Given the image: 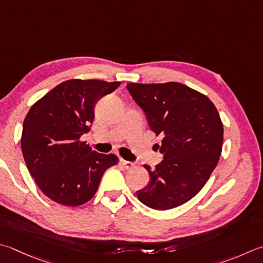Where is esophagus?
Returning a JSON list of instances; mask_svg holds the SVG:
<instances>
[{
	"label": "esophagus",
	"mask_w": 263,
	"mask_h": 263,
	"mask_svg": "<svg viewBox=\"0 0 263 263\" xmlns=\"http://www.w3.org/2000/svg\"><path fill=\"white\" fill-rule=\"evenodd\" d=\"M120 163H121L122 165L124 166L125 168H131V167L135 166V163L130 162V161H125V159H120Z\"/></svg>",
	"instance_id": "esophagus-1"
}]
</instances>
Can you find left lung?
<instances>
[{"label": "left lung", "instance_id": "8db88e82", "mask_svg": "<svg viewBox=\"0 0 263 263\" xmlns=\"http://www.w3.org/2000/svg\"><path fill=\"white\" fill-rule=\"evenodd\" d=\"M126 89L152 131L162 137L157 149L163 161L154 168L143 165L151 180L137 197L154 210L177 208L204 187L219 162L223 141L219 112L206 96L177 82L128 83Z\"/></svg>", "mask_w": 263, "mask_h": 263}]
</instances>
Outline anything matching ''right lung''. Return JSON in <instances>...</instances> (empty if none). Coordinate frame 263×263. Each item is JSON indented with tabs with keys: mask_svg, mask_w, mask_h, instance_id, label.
<instances>
[{
	"mask_svg": "<svg viewBox=\"0 0 263 263\" xmlns=\"http://www.w3.org/2000/svg\"><path fill=\"white\" fill-rule=\"evenodd\" d=\"M120 82L69 80L57 85L26 115L22 151L39 188L50 199L79 206L95 196L102 174L115 165L112 154H100L80 141L95 120V107Z\"/></svg>",
	"mask_w": 263,
	"mask_h": 263,
	"instance_id": "right-lung-1",
	"label": "right lung"
}]
</instances>
